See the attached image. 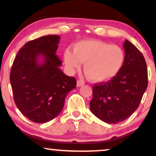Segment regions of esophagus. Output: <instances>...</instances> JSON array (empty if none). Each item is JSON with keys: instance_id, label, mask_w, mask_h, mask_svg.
Wrapping results in <instances>:
<instances>
[{"instance_id": "obj_1", "label": "esophagus", "mask_w": 156, "mask_h": 156, "mask_svg": "<svg viewBox=\"0 0 156 156\" xmlns=\"http://www.w3.org/2000/svg\"><path fill=\"white\" fill-rule=\"evenodd\" d=\"M83 84H84V82L83 81V80H78V81H77V87H81V86H83Z\"/></svg>"}]
</instances>
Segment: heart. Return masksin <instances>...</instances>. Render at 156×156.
Listing matches in <instances>:
<instances>
[{
  "label": "heart",
  "mask_w": 156,
  "mask_h": 156,
  "mask_svg": "<svg viewBox=\"0 0 156 156\" xmlns=\"http://www.w3.org/2000/svg\"><path fill=\"white\" fill-rule=\"evenodd\" d=\"M125 59L122 48L95 39L76 42L73 52L66 50L64 61L71 72L79 69L83 63V69L91 80L103 83L112 80L120 72Z\"/></svg>",
  "instance_id": "obj_1"
}]
</instances>
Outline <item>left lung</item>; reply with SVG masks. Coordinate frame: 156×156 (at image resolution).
I'll return each mask as SVG.
<instances>
[{
    "instance_id": "8db88e82",
    "label": "left lung",
    "mask_w": 156,
    "mask_h": 156,
    "mask_svg": "<svg viewBox=\"0 0 156 156\" xmlns=\"http://www.w3.org/2000/svg\"><path fill=\"white\" fill-rule=\"evenodd\" d=\"M123 48L125 59L120 72L112 80L93 86L91 112L108 124L129 117L138 108L147 87V69L142 53L127 39Z\"/></svg>"
}]
</instances>
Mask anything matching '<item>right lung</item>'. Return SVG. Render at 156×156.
Listing matches in <instances>:
<instances>
[{"instance_id":"obj_1","label":"right lung","mask_w":156,"mask_h":156,"mask_svg":"<svg viewBox=\"0 0 156 156\" xmlns=\"http://www.w3.org/2000/svg\"><path fill=\"white\" fill-rule=\"evenodd\" d=\"M60 38L48 35L28 42L16 55L11 69L15 104L34 122H47L56 117L67 94L76 87V78L66 76L59 68L62 63L55 53Z\"/></svg>"}]
</instances>
